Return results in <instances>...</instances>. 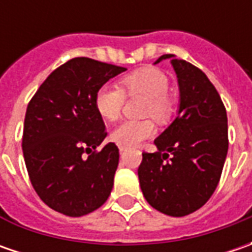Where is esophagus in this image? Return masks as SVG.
Listing matches in <instances>:
<instances>
[{"label": "esophagus", "mask_w": 252, "mask_h": 252, "mask_svg": "<svg viewBox=\"0 0 252 252\" xmlns=\"http://www.w3.org/2000/svg\"><path fill=\"white\" fill-rule=\"evenodd\" d=\"M119 151H121V153H123V151H126V147H119Z\"/></svg>", "instance_id": "1"}]
</instances>
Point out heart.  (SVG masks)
<instances>
[{"instance_id": "1", "label": "heart", "mask_w": 252, "mask_h": 252, "mask_svg": "<svg viewBox=\"0 0 252 252\" xmlns=\"http://www.w3.org/2000/svg\"><path fill=\"white\" fill-rule=\"evenodd\" d=\"M123 91L129 95H144L149 98L146 113L157 121L167 119L171 112L168 94L169 80L158 68L146 67L127 74L122 78ZM125 93L116 85L103 84L95 94V109L106 121H116L121 116ZM154 125L150 121H125L111 133V139L121 147H134L154 134Z\"/></svg>"}]
</instances>
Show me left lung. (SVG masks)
Here are the masks:
<instances>
[{
	"label": "left lung",
	"mask_w": 252,
	"mask_h": 252,
	"mask_svg": "<svg viewBox=\"0 0 252 252\" xmlns=\"http://www.w3.org/2000/svg\"><path fill=\"white\" fill-rule=\"evenodd\" d=\"M179 105L177 118L154 140L156 153H143L140 188L158 212L182 218L200 209L218 187L228 150L227 113L206 74L174 54Z\"/></svg>",
	"instance_id": "8db88e82"
}]
</instances>
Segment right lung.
Wrapping results in <instances>:
<instances>
[{
	"mask_svg": "<svg viewBox=\"0 0 252 252\" xmlns=\"http://www.w3.org/2000/svg\"><path fill=\"white\" fill-rule=\"evenodd\" d=\"M125 67L75 57L56 68L31 99L22 150L31 182L44 203L80 218L106 202L119 164V149L108 143L95 109L98 88Z\"/></svg>",
	"mask_w": 252,
	"mask_h": 252,
	"instance_id": "1",
	"label": "right lung"
}]
</instances>
